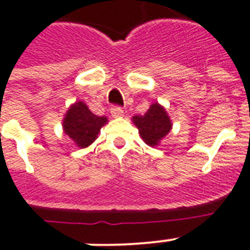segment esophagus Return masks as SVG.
Listing matches in <instances>:
<instances>
[{"instance_id":"esophagus-1","label":"esophagus","mask_w":250,"mask_h":250,"mask_svg":"<svg viewBox=\"0 0 250 250\" xmlns=\"http://www.w3.org/2000/svg\"><path fill=\"white\" fill-rule=\"evenodd\" d=\"M111 117H114V118H119L123 115V109L121 106H111L110 109Z\"/></svg>"}]
</instances>
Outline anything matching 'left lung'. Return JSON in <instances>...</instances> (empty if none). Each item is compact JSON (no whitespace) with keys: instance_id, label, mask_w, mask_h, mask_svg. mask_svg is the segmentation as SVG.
<instances>
[{"instance_id":"8db88e82","label":"left lung","mask_w":250,"mask_h":250,"mask_svg":"<svg viewBox=\"0 0 250 250\" xmlns=\"http://www.w3.org/2000/svg\"><path fill=\"white\" fill-rule=\"evenodd\" d=\"M132 122L139 128V133L144 143L149 146L159 145L160 140L172 129V122L163 106L158 103L150 105L144 115H135Z\"/></svg>"}]
</instances>
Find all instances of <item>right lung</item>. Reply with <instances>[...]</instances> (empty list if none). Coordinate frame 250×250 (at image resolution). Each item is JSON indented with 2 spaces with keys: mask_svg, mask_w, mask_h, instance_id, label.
I'll return each instance as SVG.
<instances>
[{
  "mask_svg": "<svg viewBox=\"0 0 250 250\" xmlns=\"http://www.w3.org/2000/svg\"><path fill=\"white\" fill-rule=\"evenodd\" d=\"M106 123V117L95 115L83 101H77L66 111L62 128L76 145L83 149L97 139L101 127Z\"/></svg>",
  "mask_w": 250,
  "mask_h": 250,
  "instance_id": "1",
  "label": "right lung"
}]
</instances>
